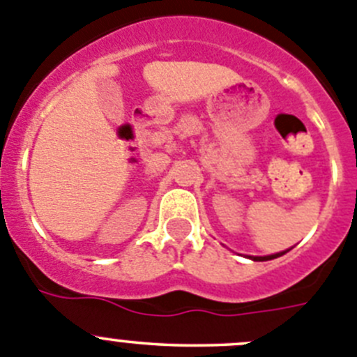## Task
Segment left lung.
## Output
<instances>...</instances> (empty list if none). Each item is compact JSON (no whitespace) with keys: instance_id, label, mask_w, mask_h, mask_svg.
I'll return each mask as SVG.
<instances>
[{"instance_id":"obj_1","label":"left lung","mask_w":357,"mask_h":357,"mask_svg":"<svg viewBox=\"0 0 357 357\" xmlns=\"http://www.w3.org/2000/svg\"><path fill=\"white\" fill-rule=\"evenodd\" d=\"M282 255H284V252H278V255H271V256H263V258L261 256H255L252 259H255V261H266V259H274V258H278V256H282Z\"/></svg>"}]
</instances>
